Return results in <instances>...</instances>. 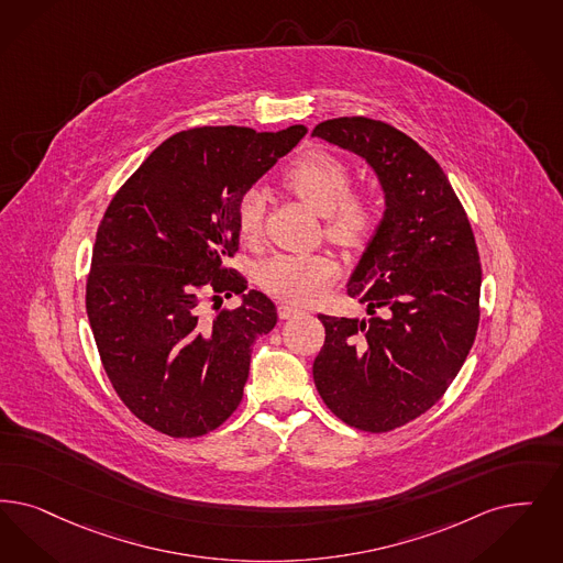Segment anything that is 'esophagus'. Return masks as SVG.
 <instances>
[{"mask_svg":"<svg viewBox=\"0 0 563 563\" xmlns=\"http://www.w3.org/2000/svg\"><path fill=\"white\" fill-rule=\"evenodd\" d=\"M297 314H301V310L295 308V306H287V303H280V306H278V316H280V318H292V316Z\"/></svg>","mask_w":563,"mask_h":563,"instance_id":"34e87169","label":"esophagus"}]
</instances>
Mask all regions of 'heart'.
Wrapping results in <instances>:
<instances>
[{
    "label": "heart",
    "mask_w": 563,
    "mask_h": 563,
    "mask_svg": "<svg viewBox=\"0 0 563 563\" xmlns=\"http://www.w3.org/2000/svg\"><path fill=\"white\" fill-rule=\"evenodd\" d=\"M283 184L324 216V234L339 247L358 251L371 243L383 220V201L375 188H352V167L331 153L312 151L295 158ZM266 199L249 190L236 209V228L243 241L255 243L264 232ZM339 264L327 253H278L257 271L264 291L289 301L310 303L329 291L339 278Z\"/></svg>",
    "instance_id": "heart-1"
}]
</instances>
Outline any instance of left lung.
<instances>
[{
    "label": "left lung",
    "mask_w": 563,
    "mask_h": 563,
    "mask_svg": "<svg viewBox=\"0 0 563 563\" xmlns=\"http://www.w3.org/2000/svg\"><path fill=\"white\" fill-rule=\"evenodd\" d=\"M312 135L366 158L385 190L382 225L347 285L371 318L318 314L327 338L312 368L335 417L385 433L428 412L467 358L479 253L446 174L410 135L368 117L329 119Z\"/></svg>",
    "instance_id": "8db88e82"
}]
</instances>
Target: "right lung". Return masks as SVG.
<instances>
[{
  "mask_svg": "<svg viewBox=\"0 0 563 563\" xmlns=\"http://www.w3.org/2000/svg\"><path fill=\"white\" fill-rule=\"evenodd\" d=\"M308 134L202 125L167 137L114 192L96 232L86 283L107 377L142 423L169 438L220 428L243 400L253 341L276 308L225 266L239 251L236 209L249 188ZM243 294L236 309L222 296ZM214 301L216 317L203 303Z\"/></svg>",
  "mask_w": 563,
  "mask_h": 563,
  "instance_id": "right-lung-1",
  "label": "right lung"
}]
</instances>
